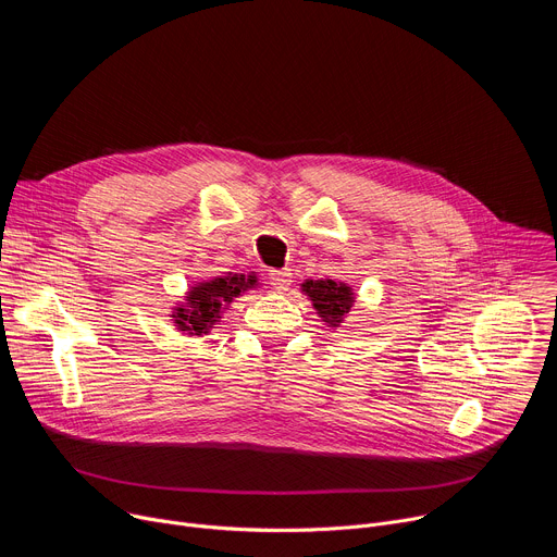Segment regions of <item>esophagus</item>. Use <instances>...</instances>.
Listing matches in <instances>:
<instances>
[{
    "label": "esophagus",
    "mask_w": 557,
    "mask_h": 557,
    "mask_svg": "<svg viewBox=\"0 0 557 557\" xmlns=\"http://www.w3.org/2000/svg\"><path fill=\"white\" fill-rule=\"evenodd\" d=\"M269 282L277 288V290H288L290 282H293V273L288 269H282V271H271L269 273Z\"/></svg>",
    "instance_id": "obj_1"
}]
</instances>
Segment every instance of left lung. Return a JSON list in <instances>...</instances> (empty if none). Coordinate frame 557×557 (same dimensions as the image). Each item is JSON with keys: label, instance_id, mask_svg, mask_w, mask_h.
<instances>
[{"label": "left lung", "instance_id": "8db88e82", "mask_svg": "<svg viewBox=\"0 0 557 557\" xmlns=\"http://www.w3.org/2000/svg\"><path fill=\"white\" fill-rule=\"evenodd\" d=\"M301 290L312 301L317 314L333 329L344 324V317L350 312L355 301L352 288L335 280H306L301 284Z\"/></svg>", "mask_w": 557, "mask_h": 557}]
</instances>
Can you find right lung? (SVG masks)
Segmentation results:
<instances>
[{"instance_id":"add662e5","label":"right lung","mask_w":557,"mask_h":557,"mask_svg":"<svg viewBox=\"0 0 557 557\" xmlns=\"http://www.w3.org/2000/svg\"><path fill=\"white\" fill-rule=\"evenodd\" d=\"M258 286L256 275H237L228 273L224 277H213L198 282L187 290L183 304L174 308V324L187 335H207L218 322L224 308L249 288Z\"/></svg>"}]
</instances>
